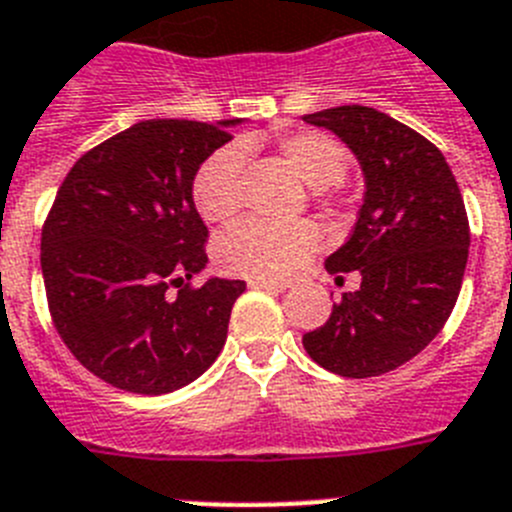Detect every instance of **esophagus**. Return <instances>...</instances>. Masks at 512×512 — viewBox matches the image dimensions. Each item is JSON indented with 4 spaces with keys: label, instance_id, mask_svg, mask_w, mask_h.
<instances>
[{
    "label": "esophagus",
    "instance_id": "obj_1",
    "mask_svg": "<svg viewBox=\"0 0 512 512\" xmlns=\"http://www.w3.org/2000/svg\"><path fill=\"white\" fill-rule=\"evenodd\" d=\"M250 288H262V291H273V293H283L288 288V283L283 281H268V278H250Z\"/></svg>",
    "mask_w": 512,
    "mask_h": 512
}]
</instances>
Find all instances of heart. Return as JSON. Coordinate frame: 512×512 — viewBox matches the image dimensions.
<instances>
[{
	"label": "heart",
	"mask_w": 512,
	"mask_h": 512,
	"mask_svg": "<svg viewBox=\"0 0 512 512\" xmlns=\"http://www.w3.org/2000/svg\"><path fill=\"white\" fill-rule=\"evenodd\" d=\"M260 146L257 139H244L239 146L213 151L201 164L193 180V201L203 221L226 224L239 211V175L242 151ZM275 157L286 170L299 177L311 190H327L340 185L348 172V151L327 133L299 131L286 133L273 141ZM319 231L309 221L296 224H270V221H242L224 231L216 242V262L231 275L247 278H288L301 268V262L317 250Z\"/></svg>",
	"instance_id": "heart-1"
}]
</instances>
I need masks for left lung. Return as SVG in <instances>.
Masks as SVG:
<instances>
[{
    "label": "left lung",
    "instance_id": "left-lung-1",
    "mask_svg": "<svg viewBox=\"0 0 512 512\" xmlns=\"http://www.w3.org/2000/svg\"><path fill=\"white\" fill-rule=\"evenodd\" d=\"M353 151L366 193L350 239L324 262L358 270L330 319L304 335L311 361L348 379L381 376L428 348L451 317L469 260V219L451 167L425 136L363 105L304 115Z\"/></svg>",
    "mask_w": 512,
    "mask_h": 512
}]
</instances>
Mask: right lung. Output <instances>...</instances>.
<instances>
[{
  "label": "right lung",
  "mask_w": 512,
  "mask_h": 512,
  "mask_svg": "<svg viewBox=\"0 0 512 512\" xmlns=\"http://www.w3.org/2000/svg\"><path fill=\"white\" fill-rule=\"evenodd\" d=\"M239 123H133L61 182L41 237L43 283L61 340L97 379L170 394L219 358L247 286H188L208 265L193 180Z\"/></svg>",
  "instance_id": "obj_1"
}]
</instances>
